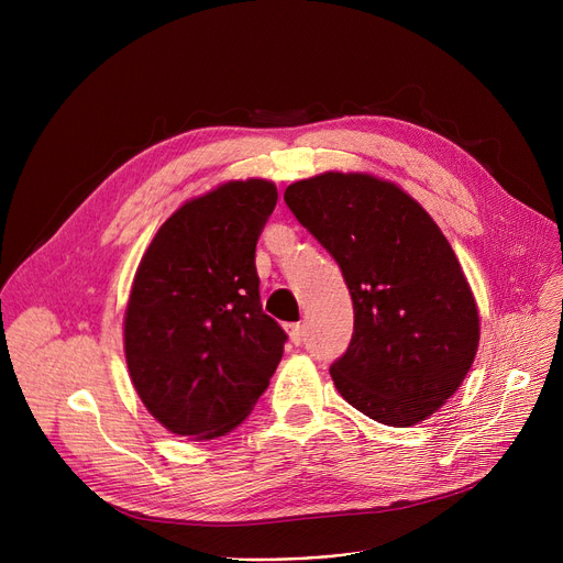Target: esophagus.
Returning <instances> with one entry per match:
<instances>
[{
    "instance_id": "1",
    "label": "esophagus",
    "mask_w": 563,
    "mask_h": 563,
    "mask_svg": "<svg viewBox=\"0 0 563 563\" xmlns=\"http://www.w3.org/2000/svg\"><path fill=\"white\" fill-rule=\"evenodd\" d=\"M285 331L289 335V342L291 344H301L303 338H306V331H303V323H285Z\"/></svg>"
}]
</instances>
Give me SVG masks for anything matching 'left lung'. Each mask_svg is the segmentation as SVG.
Instances as JSON below:
<instances>
[{
  "label": "left lung",
  "instance_id": "obj_1",
  "mask_svg": "<svg viewBox=\"0 0 563 563\" xmlns=\"http://www.w3.org/2000/svg\"><path fill=\"white\" fill-rule=\"evenodd\" d=\"M297 221L340 264L353 335L331 365L338 393L367 418L412 427L463 383L479 312L461 264L424 207L367 173H321L285 189Z\"/></svg>",
  "mask_w": 563,
  "mask_h": 563
}]
</instances>
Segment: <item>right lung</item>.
Returning <instances> with one entry per match:
<instances>
[{
  "label": "right lung",
  "mask_w": 563,
  "mask_h": 563,
  "mask_svg": "<svg viewBox=\"0 0 563 563\" xmlns=\"http://www.w3.org/2000/svg\"><path fill=\"white\" fill-rule=\"evenodd\" d=\"M278 200L236 180L185 202L157 230L125 310L130 378L170 433L212 440L246 420L285 346L262 312L255 246Z\"/></svg>",
  "instance_id": "right-lung-1"
}]
</instances>
